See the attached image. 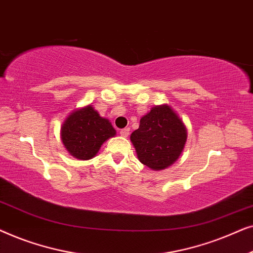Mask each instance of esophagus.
Returning a JSON list of instances; mask_svg holds the SVG:
<instances>
[{
	"mask_svg": "<svg viewBox=\"0 0 253 253\" xmlns=\"http://www.w3.org/2000/svg\"><path fill=\"white\" fill-rule=\"evenodd\" d=\"M129 133H130V127H124V129L120 130V134L122 137H127L129 136Z\"/></svg>",
	"mask_w": 253,
	"mask_h": 253,
	"instance_id": "esophagus-1",
	"label": "esophagus"
}]
</instances>
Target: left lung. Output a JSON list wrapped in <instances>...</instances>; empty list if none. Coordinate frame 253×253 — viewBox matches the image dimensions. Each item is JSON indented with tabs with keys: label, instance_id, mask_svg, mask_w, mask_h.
<instances>
[{
	"label": "left lung",
	"instance_id": "left-lung-1",
	"mask_svg": "<svg viewBox=\"0 0 253 253\" xmlns=\"http://www.w3.org/2000/svg\"><path fill=\"white\" fill-rule=\"evenodd\" d=\"M138 159L153 170H161L177 160L186 141L181 119L167 105L154 107L140 119L130 137Z\"/></svg>",
	"mask_w": 253,
	"mask_h": 253
}]
</instances>
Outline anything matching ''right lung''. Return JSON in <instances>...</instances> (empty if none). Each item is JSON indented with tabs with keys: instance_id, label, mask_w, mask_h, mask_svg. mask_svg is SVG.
I'll list each match as a JSON object with an SVG mask.
<instances>
[{
	"instance_id": "add662e5",
	"label": "right lung",
	"mask_w": 253,
	"mask_h": 253,
	"mask_svg": "<svg viewBox=\"0 0 253 253\" xmlns=\"http://www.w3.org/2000/svg\"><path fill=\"white\" fill-rule=\"evenodd\" d=\"M116 131L108 120L102 119L91 106L76 110L61 127V138L72 157L88 160L95 157L101 145Z\"/></svg>"
}]
</instances>
